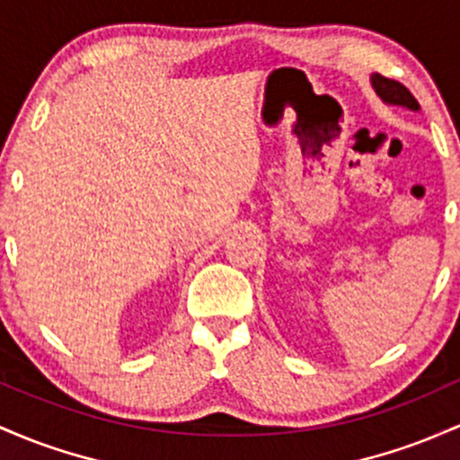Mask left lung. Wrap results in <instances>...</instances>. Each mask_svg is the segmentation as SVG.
I'll return each mask as SVG.
<instances>
[{
  "mask_svg": "<svg viewBox=\"0 0 460 460\" xmlns=\"http://www.w3.org/2000/svg\"><path fill=\"white\" fill-rule=\"evenodd\" d=\"M371 87L377 93V98H380L385 104H391V107H403L408 111L421 109L415 100V95L403 87L402 83H397V80L385 78V75L380 74H371Z\"/></svg>",
  "mask_w": 460,
  "mask_h": 460,
  "instance_id": "obj_1",
  "label": "left lung"
}]
</instances>
